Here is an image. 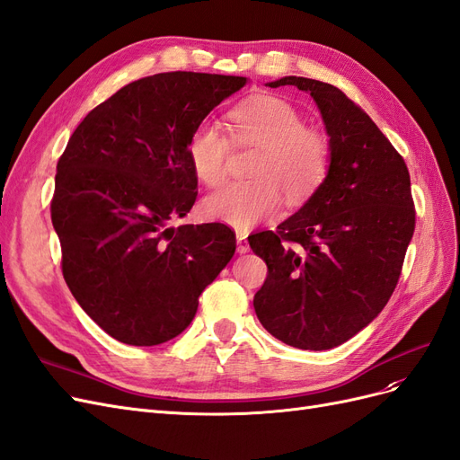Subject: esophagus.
<instances>
[{
    "instance_id": "1",
    "label": "esophagus",
    "mask_w": 460,
    "mask_h": 460,
    "mask_svg": "<svg viewBox=\"0 0 460 460\" xmlns=\"http://www.w3.org/2000/svg\"><path fill=\"white\" fill-rule=\"evenodd\" d=\"M235 242H238V253L240 255L249 252V243H247V235L245 234H242V232L235 234Z\"/></svg>"
}]
</instances>
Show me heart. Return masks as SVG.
<instances>
[{
    "label": "heart",
    "instance_id": "obj_1",
    "mask_svg": "<svg viewBox=\"0 0 460 460\" xmlns=\"http://www.w3.org/2000/svg\"><path fill=\"white\" fill-rule=\"evenodd\" d=\"M232 136L238 146H259L253 180L230 182L205 199V215L245 232L272 217L282 203H301L323 184L330 164L326 137L305 128L299 111L282 97L262 95L230 113ZM232 142L222 124L201 120L188 140L193 172L207 186L226 176Z\"/></svg>",
    "mask_w": 460,
    "mask_h": 460
}]
</instances>
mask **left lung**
<instances>
[{
  "label": "left lung",
  "instance_id": "left-lung-1",
  "mask_svg": "<svg viewBox=\"0 0 460 460\" xmlns=\"http://www.w3.org/2000/svg\"><path fill=\"white\" fill-rule=\"evenodd\" d=\"M267 86L311 93L330 146L326 178L276 232L249 235L269 267L255 294L261 324L297 349L351 340L382 313L414 232L411 176L363 109L326 82L284 76Z\"/></svg>",
  "mask_w": 460,
  "mask_h": 460
}]
</instances>
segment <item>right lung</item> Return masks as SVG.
Here are the masks:
<instances>
[{"label": "right lung", "instance_id": "right-lung-1", "mask_svg": "<svg viewBox=\"0 0 460 460\" xmlns=\"http://www.w3.org/2000/svg\"><path fill=\"white\" fill-rule=\"evenodd\" d=\"M245 76L159 73L130 82L78 124L58 163L51 222L63 276L111 338L159 345L182 333L235 252L220 225H182L196 203L193 128Z\"/></svg>", "mask_w": 460, "mask_h": 460}]
</instances>
